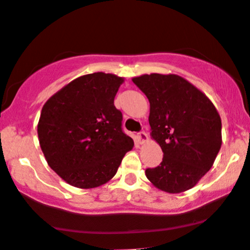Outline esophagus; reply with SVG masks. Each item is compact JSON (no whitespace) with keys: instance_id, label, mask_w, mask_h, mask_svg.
Here are the masks:
<instances>
[{"instance_id":"34e87169","label":"esophagus","mask_w":250,"mask_h":250,"mask_svg":"<svg viewBox=\"0 0 250 250\" xmlns=\"http://www.w3.org/2000/svg\"><path fill=\"white\" fill-rule=\"evenodd\" d=\"M136 139H138L140 144H145V142L148 141V135L145 131H140V133H138V135H136Z\"/></svg>"}]
</instances>
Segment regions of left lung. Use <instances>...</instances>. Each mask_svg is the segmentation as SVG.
I'll list each match as a JSON object with an SVG mask.
<instances>
[{
	"label": "left lung",
	"instance_id": "8db88e82",
	"mask_svg": "<svg viewBox=\"0 0 250 250\" xmlns=\"http://www.w3.org/2000/svg\"><path fill=\"white\" fill-rule=\"evenodd\" d=\"M150 104V136L164 158L146 169L155 188L180 193L190 190L212 167L222 145V122L212 102L201 90L177 75L133 78Z\"/></svg>",
	"mask_w": 250,
	"mask_h": 250
}]
</instances>
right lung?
<instances>
[{
	"label": "right lung",
	"instance_id": "1",
	"mask_svg": "<svg viewBox=\"0 0 250 250\" xmlns=\"http://www.w3.org/2000/svg\"><path fill=\"white\" fill-rule=\"evenodd\" d=\"M123 78L95 72L78 77L45 103L38 136L47 164L70 185L92 188L116 174L134 141L114 105Z\"/></svg>",
	"mask_w": 250,
	"mask_h": 250
}]
</instances>
